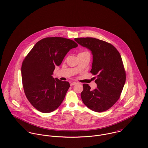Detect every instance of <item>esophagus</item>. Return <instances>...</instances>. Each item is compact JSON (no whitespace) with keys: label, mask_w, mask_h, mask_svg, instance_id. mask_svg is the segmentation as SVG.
I'll list each match as a JSON object with an SVG mask.
<instances>
[{"label":"esophagus","mask_w":148,"mask_h":148,"mask_svg":"<svg viewBox=\"0 0 148 148\" xmlns=\"http://www.w3.org/2000/svg\"><path fill=\"white\" fill-rule=\"evenodd\" d=\"M77 84V82H72L70 83V86H73V85H75Z\"/></svg>","instance_id":"esophagus-1"}]
</instances>
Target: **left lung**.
I'll use <instances>...</instances> for the list:
<instances>
[{
	"label": "left lung",
	"mask_w": 148,
	"mask_h": 148,
	"mask_svg": "<svg viewBox=\"0 0 148 148\" xmlns=\"http://www.w3.org/2000/svg\"><path fill=\"white\" fill-rule=\"evenodd\" d=\"M81 46L91 51L92 63L90 72L97 75L95 89L84 84L81 97L84 103L92 111L108 110L118 101L126 81L121 55L111 44L94 38H75Z\"/></svg>",
	"instance_id": "1"
}]
</instances>
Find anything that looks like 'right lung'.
<instances>
[{"mask_svg":"<svg viewBox=\"0 0 148 148\" xmlns=\"http://www.w3.org/2000/svg\"><path fill=\"white\" fill-rule=\"evenodd\" d=\"M77 46L71 39L46 38L38 42L24 59L21 69L24 91L36 110L50 113L63 102L70 84L52 75L70 50Z\"/></svg>","mask_w":148,"mask_h":148,"instance_id":"add662e5","label":"right lung"}]
</instances>
